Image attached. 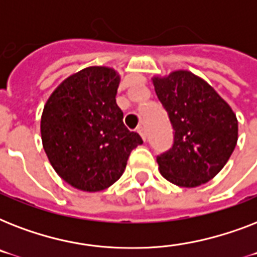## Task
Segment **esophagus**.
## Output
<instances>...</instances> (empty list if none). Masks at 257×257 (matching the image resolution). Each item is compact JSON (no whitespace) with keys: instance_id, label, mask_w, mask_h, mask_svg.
I'll use <instances>...</instances> for the list:
<instances>
[{"instance_id":"1","label":"esophagus","mask_w":257,"mask_h":257,"mask_svg":"<svg viewBox=\"0 0 257 257\" xmlns=\"http://www.w3.org/2000/svg\"><path fill=\"white\" fill-rule=\"evenodd\" d=\"M137 132H139V135H140L143 140H147V133H145V129L143 128V126H140V128L137 129Z\"/></svg>"}]
</instances>
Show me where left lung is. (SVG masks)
I'll return each instance as SVG.
<instances>
[{"mask_svg": "<svg viewBox=\"0 0 257 257\" xmlns=\"http://www.w3.org/2000/svg\"><path fill=\"white\" fill-rule=\"evenodd\" d=\"M152 81L175 131L172 148L157 156L160 173L179 187L208 183L235 149L236 114L215 89L192 72L175 70Z\"/></svg>", "mask_w": 257, "mask_h": 257, "instance_id": "1", "label": "left lung"}]
</instances>
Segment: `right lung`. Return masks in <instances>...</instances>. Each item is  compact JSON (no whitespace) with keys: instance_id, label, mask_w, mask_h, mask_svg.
Masks as SVG:
<instances>
[{"instance_id":"right-lung-1","label":"right lung","mask_w":257,"mask_h":257,"mask_svg":"<svg viewBox=\"0 0 257 257\" xmlns=\"http://www.w3.org/2000/svg\"><path fill=\"white\" fill-rule=\"evenodd\" d=\"M120 76L108 66H89L65 78L44 106L42 147L64 181L98 192L124 173L139 133L122 122L116 104Z\"/></svg>"}]
</instances>
